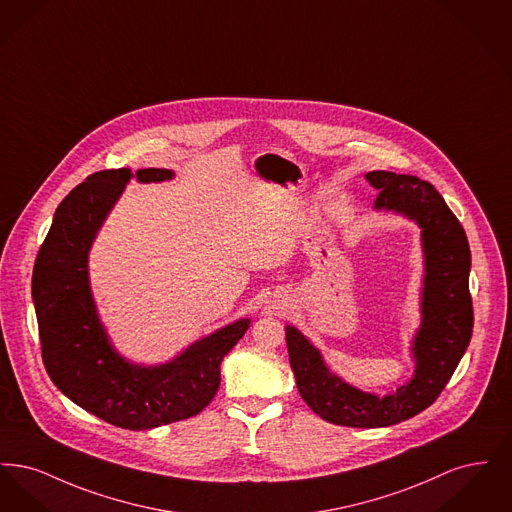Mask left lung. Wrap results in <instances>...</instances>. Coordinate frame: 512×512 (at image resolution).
<instances>
[{
	"instance_id": "1",
	"label": "left lung",
	"mask_w": 512,
	"mask_h": 512,
	"mask_svg": "<svg viewBox=\"0 0 512 512\" xmlns=\"http://www.w3.org/2000/svg\"><path fill=\"white\" fill-rule=\"evenodd\" d=\"M365 178L380 192L376 211L403 215L422 230V322L411 347L413 378L395 393H366L332 374L295 326H286V343L297 390L320 418L338 426L384 428L428 409L463 359L474 326L470 247L461 222L430 182L390 171L366 172Z\"/></svg>"
}]
</instances>
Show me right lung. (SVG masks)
<instances>
[{
  "instance_id": "obj_1",
  "label": "right lung",
  "mask_w": 512,
  "mask_h": 512,
  "mask_svg": "<svg viewBox=\"0 0 512 512\" xmlns=\"http://www.w3.org/2000/svg\"><path fill=\"white\" fill-rule=\"evenodd\" d=\"M171 180L169 169L90 174L67 195L36 257L32 297L42 359L51 382L78 407L124 430H151L201 413L217 395L220 363L242 340L249 318L192 343L165 365L142 366L115 351L88 278V253L130 178Z\"/></svg>"
}]
</instances>
